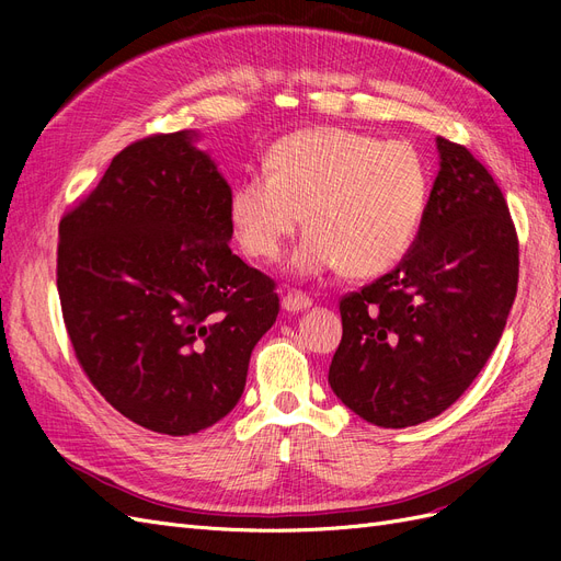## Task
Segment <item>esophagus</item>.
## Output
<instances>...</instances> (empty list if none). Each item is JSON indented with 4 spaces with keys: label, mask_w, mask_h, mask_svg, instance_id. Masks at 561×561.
Instances as JSON below:
<instances>
[{
    "label": "esophagus",
    "mask_w": 561,
    "mask_h": 561,
    "mask_svg": "<svg viewBox=\"0 0 561 561\" xmlns=\"http://www.w3.org/2000/svg\"><path fill=\"white\" fill-rule=\"evenodd\" d=\"M283 311H287V313H299V311H307L309 307H311V299L307 297V295H301V293H295V290H287L285 295H283Z\"/></svg>",
    "instance_id": "34e87169"
}]
</instances>
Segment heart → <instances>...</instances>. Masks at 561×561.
<instances>
[{
  "label": "heart",
  "instance_id": "1",
  "mask_svg": "<svg viewBox=\"0 0 561 561\" xmlns=\"http://www.w3.org/2000/svg\"><path fill=\"white\" fill-rule=\"evenodd\" d=\"M264 168L233 184L229 227L252 257L274 260L304 213L309 231L287 260L304 278L339 266L353 278L383 274L412 248L428 208V163L402 140L311 128L280 138Z\"/></svg>",
  "mask_w": 561,
  "mask_h": 561
}]
</instances>
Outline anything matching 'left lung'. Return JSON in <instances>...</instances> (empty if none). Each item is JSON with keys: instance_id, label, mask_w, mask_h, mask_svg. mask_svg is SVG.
Returning <instances> with one entry per match:
<instances>
[{"instance_id": "1", "label": "left lung", "mask_w": 561, "mask_h": 561, "mask_svg": "<svg viewBox=\"0 0 561 561\" xmlns=\"http://www.w3.org/2000/svg\"><path fill=\"white\" fill-rule=\"evenodd\" d=\"M435 145L439 171L412 248L339 304L344 334L328 381L381 428L416 426L461 398L517 295V233L499 184L466 147Z\"/></svg>"}]
</instances>
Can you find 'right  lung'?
I'll list each match as a JSON object with an SVG mask.
<instances>
[{"label": "right lung", "instance_id": "obj_1", "mask_svg": "<svg viewBox=\"0 0 561 561\" xmlns=\"http://www.w3.org/2000/svg\"><path fill=\"white\" fill-rule=\"evenodd\" d=\"M198 138L151 135L118 151L58 229L79 365L116 412L163 435L233 410L280 309L274 280L229 248L231 186Z\"/></svg>", "mask_w": 561, "mask_h": 561}]
</instances>
